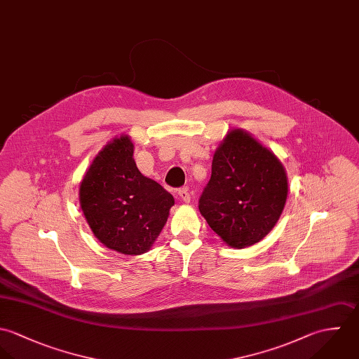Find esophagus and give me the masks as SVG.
I'll use <instances>...</instances> for the list:
<instances>
[{
  "label": "esophagus",
  "instance_id": "obj_1",
  "mask_svg": "<svg viewBox=\"0 0 359 359\" xmlns=\"http://www.w3.org/2000/svg\"><path fill=\"white\" fill-rule=\"evenodd\" d=\"M177 196L180 197V200H182L183 203H190V200H191V196H190V191H189L187 187L180 189V190L177 191Z\"/></svg>",
  "mask_w": 359,
  "mask_h": 359
}]
</instances>
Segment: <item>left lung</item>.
<instances>
[{
  "instance_id": "1",
  "label": "left lung",
  "mask_w": 359,
  "mask_h": 359,
  "mask_svg": "<svg viewBox=\"0 0 359 359\" xmlns=\"http://www.w3.org/2000/svg\"><path fill=\"white\" fill-rule=\"evenodd\" d=\"M288 179L280 159L243 129L227 132L215 149L200 212L231 248L259 243L286 205Z\"/></svg>"
}]
</instances>
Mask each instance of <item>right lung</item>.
Returning a JSON list of instances; mask_svg holds the SVG:
<instances>
[{
  "label": "right lung",
  "mask_w": 359,
  "mask_h": 359,
  "mask_svg": "<svg viewBox=\"0 0 359 359\" xmlns=\"http://www.w3.org/2000/svg\"><path fill=\"white\" fill-rule=\"evenodd\" d=\"M133 152L129 135L116 136L95 155L79 189L93 234L125 255L149 251L175 205L170 193L139 170Z\"/></svg>",
  "instance_id": "add662e5"
}]
</instances>
